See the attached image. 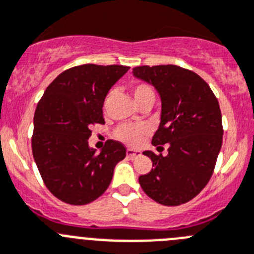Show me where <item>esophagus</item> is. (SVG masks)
<instances>
[{
	"label": "esophagus",
	"mask_w": 254,
	"mask_h": 254,
	"mask_svg": "<svg viewBox=\"0 0 254 254\" xmlns=\"http://www.w3.org/2000/svg\"><path fill=\"white\" fill-rule=\"evenodd\" d=\"M127 155L129 157H136L141 155V152L139 150H134V149H127Z\"/></svg>",
	"instance_id": "34e87169"
}]
</instances>
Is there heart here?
<instances>
[{
  "label": "heart",
  "instance_id": "obj_1",
  "mask_svg": "<svg viewBox=\"0 0 254 254\" xmlns=\"http://www.w3.org/2000/svg\"><path fill=\"white\" fill-rule=\"evenodd\" d=\"M132 95H134L135 102H139L145 95L152 93V89L147 84H134L131 87ZM147 127L145 125H123L118 129V136L120 140L127 142L130 145H135L141 140V137L146 134Z\"/></svg>",
  "mask_w": 254,
  "mask_h": 254
}]
</instances>
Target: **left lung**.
<instances>
[{"label": "left lung", "instance_id": "left-lung-1", "mask_svg": "<svg viewBox=\"0 0 254 254\" xmlns=\"http://www.w3.org/2000/svg\"><path fill=\"white\" fill-rule=\"evenodd\" d=\"M134 77L154 85L161 99L159 129L151 144H169L166 156L144 151L152 161L139 177L144 192L165 206H179L201 192L212 176L222 146V115L207 83L174 64L141 65Z\"/></svg>", "mask_w": 254, "mask_h": 254}]
</instances>
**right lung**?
<instances>
[{
  "mask_svg": "<svg viewBox=\"0 0 254 254\" xmlns=\"http://www.w3.org/2000/svg\"><path fill=\"white\" fill-rule=\"evenodd\" d=\"M127 70L125 65L73 67L48 85L37 104L32 152L47 189L63 202L87 205L97 200L127 156L119 141L108 140L98 152L88 139L92 125L105 124V97Z\"/></svg>",
  "mask_w": 254,
  "mask_h": 254,
  "instance_id": "obj_1",
  "label": "right lung"
}]
</instances>
